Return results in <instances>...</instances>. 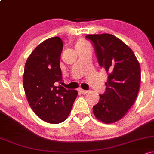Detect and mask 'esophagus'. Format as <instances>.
<instances>
[{"label":"esophagus","instance_id":"34e87169","mask_svg":"<svg viewBox=\"0 0 154 154\" xmlns=\"http://www.w3.org/2000/svg\"><path fill=\"white\" fill-rule=\"evenodd\" d=\"M79 92H81V93H82L83 95H86V94L88 93V92H89V91L84 90H82V89H79Z\"/></svg>","mask_w":154,"mask_h":154}]
</instances>
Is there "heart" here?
Wrapping results in <instances>:
<instances>
[{"label":"heart","instance_id":"1","mask_svg":"<svg viewBox=\"0 0 154 154\" xmlns=\"http://www.w3.org/2000/svg\"><path fill=\"white\" fill-rule=\"evenodd\" d=\"M84 44H87L86 43V42H84V41H79V42H78L77 45H84Z\"/></svg>","mask_w":154,"mask_h":154}]
</instances>
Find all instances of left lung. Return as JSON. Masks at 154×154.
<instances>
[{
	"mask_svg": "<svg viewBox=\"0 0 154 154\" xmlns=\"http://www.w3.org/2000/svg\"><path fill=\"white\" fill-rule=\"evenodd\" d=\"M99 64L108 72L106 92L93 106L95 117L104 123L120 120L136 100L141 80L140 65L131 49L112 34H88Z\"/></svg>",
	"mask_w": 154,
	"mask_h": 154,
	"instance_id": "1",
	"label": "left lung"
}]
</instances>
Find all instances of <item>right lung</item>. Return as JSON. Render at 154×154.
I'll return each mask as SVG.
<instances>
[{
    "label": "right lung",
    "instance_id": "right-lung-1",
    "mask_svg": "<svg viewBox=\"0 0 154 154\" xmlns=\"http://www.w3.org/2000/svg\"><path fill=\"white\" fill-rule=\"evenodd\" d=\"M62 49L60 38H49L36 47L25 64L23 87L29 106L41 120L52 124L67 118L78 95L76 90L62 86Z\"/></svg>",
    "mask_w": 154,
    "mask_h": 154
}]
</instances>
